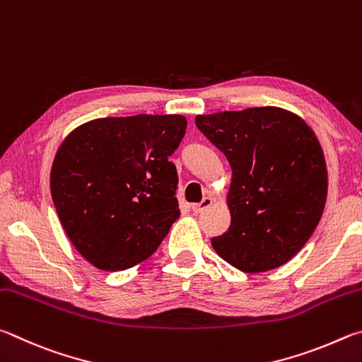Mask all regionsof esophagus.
Instances as JSON below:
<instances>
[{
  "mask_svg": "<svg viewBox=\"0 0 362 362\" xmlns=\"http://www.w3.org/2000/svg\"><path fill=\"white\" fill-rule=\"evenodd\" d=\"M211 204H213V200H211L210 197H205L204 200L200 202V204H194V205H192V211H194V213L205 211L208 206H211Z\"/></svg>",
  "mask_w": 362,
  "mask_h": 362,
  "instance_id": "obj_1",
  "label": "esophagus"
}]
</instances>
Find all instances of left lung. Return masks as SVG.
I'll return each mask as SVG.
<instances>
[{
  "label": "left lung",
  "mask_w": 362,
  "mask_h": 362,
  "mask_svg": "<svg viewBox=\"0 0 362 362\" xmlns=\"http://www.w3.org/2000/svg\"><path fill=\"white\" fill-rule=\"evenodd\" d=\"M232 168L230 227L213 237L218 255L238 270L280 267L318 226L327 194L325 154L312 129L275 106L195 117Z\"/></svg>",
  "instance_id": "1"
}]
</instances>
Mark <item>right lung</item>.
<instances>
[{
  "instance_id": "add662e5",
  "label": "right lung",
  "mask_w": 362,
  "mask_h": 362,
  "mask_svg": "<svg viewBox=\"0 0 362 362\" xmlns=\"http://www.w3.org/2000/svg\"><path fill=\"white\" fill-rule=\"evenodd\" d=\"M186 127L176 114L103 117L62 143L50 173L52 200L71 243L97 269L143 262L180 218L168 157Z\"/></svg>"
}]
</instances>
